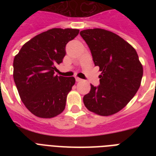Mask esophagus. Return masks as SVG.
Listing matches in <instances>:
<instances>
[{
  "label": "esophagus",
  "mask_w": 156,
  "mask_h": 156,
  "mask_svg": "<svg viewBox=\"0 0 156 156\" xmlns=\"http://www.w3.org/2000/svg\"><path fill=\"white\" fill-rule=\"evenodd\" d=\"M82 79H81V78H76V82H82Z\"/></svg>",
  "instance_id": "1"
}]
</instances>
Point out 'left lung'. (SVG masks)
<instances>
[{
  "mask_svg": "<svg viewBox=\"0 0 156 156\" xmlns=\"http://www.w3.org/2000/svg\"><path fill=\"white\" fill-rule=\"evenodd\" d=\"M90 48L93 61L102 72L100 84L90 85L83 103L100 116L118 112L135 95L143 78V65L136 50L127 41L109 30L94 28L80 31Z\"/></svg>",
  "mask_w": 156,
  "mask_h": 156,
  "instance_id": "left-lung-1",
  "label": "left lung"
}]
</instances>
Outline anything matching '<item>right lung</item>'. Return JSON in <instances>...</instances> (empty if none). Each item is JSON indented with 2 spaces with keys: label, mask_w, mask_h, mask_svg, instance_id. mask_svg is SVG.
Returning a JSON list of instances; mask_svg holds the SVG:
<instances>
[{
  "label": "right lung",
  "mask_w": 156,
  "mask_h": 156,
  "mask_svg": "<svg viewBox=\"0 0 156 156\" xmlns=\"http://www.w3.org/2000/svg\"><path fill=\"white\" fill-rule=\"evenodd\" d=\"M79 30L52 28L26 43L13 59V80L26 108L40 118L58 116L75 83L73 77L55 75L66 56V44Z\"/></svg>",
  "instance_id": "add662e5"
}]
</instances>
